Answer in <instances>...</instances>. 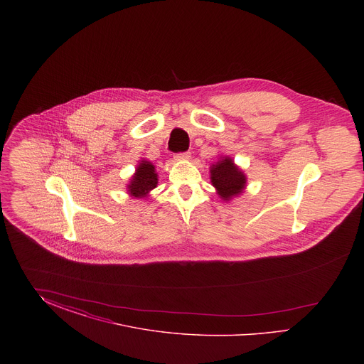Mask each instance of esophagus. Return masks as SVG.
Here are the masks:
<instances>
[{
  "label": "esophagus",
  "instance_id": "1",
  "mask_svg": "<svg viewBox=\"0 0 364 364\" xmlns=\"http://www.w3.org/2000/svg\"><path fill=\"white\" fill-rule=\"evenodd\" d=\"M191 154L188 151L186 153H178V154H174V159L176 161H184V159H190Z\"/></svg>",
  "mask_w": 364,
  "mask_h": 364
}]
</instances>
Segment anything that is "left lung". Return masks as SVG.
<instances>
[{
  "label": "left lung",
  "instance_id": "8db88e82",
  "mask_svg": "<svg viewBox=\"0 0 364 364\" xmlns=\"http://www.w3.org/2000/svg\"><path fill=\"white\" fill-rule=\"evenodd\" d=\"M211 184L215 187L217 193L224 199L230 200L232 198L242 193L245 188L247 177L235 165L233 159L229 156H221L218 162L211 165L210 169Z\"/></svg>",
  "mask_w": 364,
  "mask_h": 364
}]
</instances>
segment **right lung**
I'll return each mask as SVG.
<instances>
[{"instance_id":"1","label":"right lung","mask_w":364,"mask_h":364,"mask_svg":"<svg viewBox=\"0 0 364 364\" xmlns=\"http://www.w3.org/2000/svg\"><path fill=\"white\" fill-rule=\"evenodd\" d=\"M156 184L158 174L156 173L154 165L146 159H141L139 162L136 172L128 184V192L134 198H146L150 191L156 188Z\"/></svg>"}]
</instances>
